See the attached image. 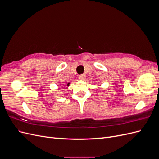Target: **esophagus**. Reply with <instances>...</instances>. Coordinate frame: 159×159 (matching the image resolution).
I'll return each instance as SVG.
<instances>
[{
    "label": "esophagus",
    "instance_id": "esophagus-1",
    "mask_svg": "<svg viewBox=\"0 0 159 159\" xmlns=\"http://www.w3.org/2000/svg\"><path fill=\"white\" fill-rule=\"evenodd\" d=\"M79 78L81 80H84L85 79V74H81L79 75Z\"/></svg>",
    "mask_w": 159,
    "mask_h": 159
}]
</instances>
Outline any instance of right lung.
I'll list each match as a JSON object with an SVG mask.
<instances>
[{"instance_id":"obj_1","label":"right lung","mask_w":159,"mask_h":159,"mask_svg":"<svg viewBox=\"0 0 159 159\" xmlns=\"http://www.w3.org/2000/svg\"><path fill=\"white\" fill-rule=\"evenodd\" d=\"M70 83H68V84H67V86H69V85H70Z\"/></svg>"}]
</instances>
